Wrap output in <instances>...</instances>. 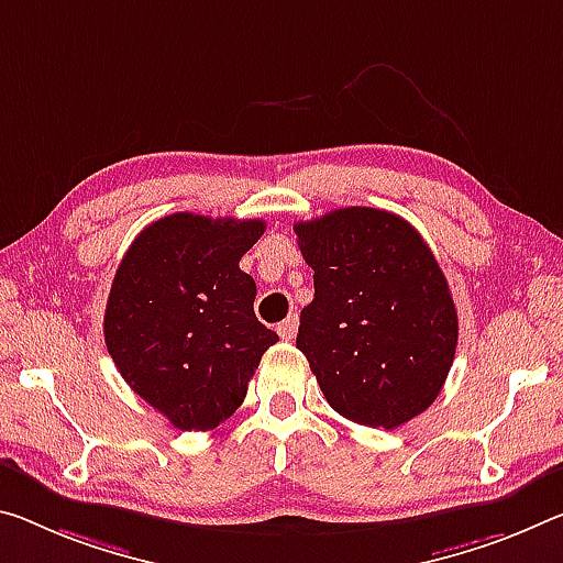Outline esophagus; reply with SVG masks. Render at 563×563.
I'll return each instance as SVG.
<instances>
[{"mask_svg": "<svg viewBox=\"0 0 563 563\" xmlns=\"http://www.w3.org/2000/svg\"><path fill=\"white\" fill-rule=\"evenodd\" d=\"M296 333H298V316L292 313V316L285 318L283 323L278 325V335L283 338V341H292V338H296Z\"/></svg>", "mask_w": 563, "mask_h": 563, "instance_id": "esophagus-1", "label": "esophagus"}]
</instances>
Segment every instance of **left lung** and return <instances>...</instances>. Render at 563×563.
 <instances>
[{"label":"left lung","instance_id":"8db88e82","mask_svg":"<svg viewBox=\"0 0 563 563\" xmlns=\"http://www.w3.org/2000/svg\"><path fill=\"white\" fill-rule=\"evenodd\" d=\"M292 230L316 285L296 345L328 404L386 431L423 413L453 365L459 316L421 233L376 208L333 210Z\"/></svg>","mask_w":563,"mask_h":563}]
</instances>
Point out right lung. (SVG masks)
I'll list each match as a JSON object with an SVG mask.
<instances>
[{"label": "right lung", "mask_w": 563, "mask_h": 563, "mask_svg": "<svg viewBox=\"0 0 563 563\" xmlns=\"http://www.w3.org/2000/svg\"><path fill=\"white\" fill-rule=\"evenodd\" d=\"M263 220L175 212L132 240L114 273L104 343L135 394L180 431H212L243 404L278 335L255 318L240 257Z\"/></svg>", "instance_id": "obj_1"}]
</instances>
